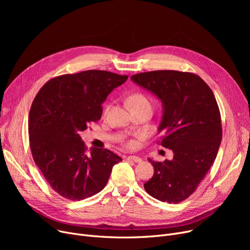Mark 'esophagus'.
<instances>
[{
    "mask_svg": "<svg viewBox=\"0 0 250 250\" xmlns=\"http://www.w3.org/2000/svg\"><path fill=\"white\" fill-rule=\"evenodd\" d=\"M126 159H127L128 161H134V162H136V163L142 162V159L140 158V157H138V156H128Z\"/></svg>",
    "mask_w": 250,
    "mask_h": 250,
    "instance_id": "1",
    "label": "esophagus"
}]
</instances>
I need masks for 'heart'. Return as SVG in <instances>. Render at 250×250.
<instances>
[{"instance_id":"b5f03b06","label":"heart","mask_w":250,"mask_h":250,"mask_svg":"<svg viewBox=\"0 0 250 250\" xmlns=\"http://www.w3.org/2000/svg\"><path fill=\"white\" fill-rule=\"evenodd\" d=\"M127 102H128L130 107L138 106V105H144V104L151 105L149 99H148L145 95H144V94L139 93V92H136V93H132V94H130V95L127 97ZM107 110H108V106L105 107V109H104V114H106ZM127 146H128V147H133V146H134V143H132V142L128 143Z\"/></svg>"}]
</instances>
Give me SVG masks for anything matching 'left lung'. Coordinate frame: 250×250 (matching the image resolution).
I'll return each mask as SVG.
<instances>
[{
	"label": "left lung",
	"mask_w": 250,
	"mask_h": 250,
	"mask_svg": "<svg viewBox=\"0 0 250 250\" xmlns=\"http://www.w3.org/2000/svg\"><path fill=\"white\" fill-rule=\"evenodd\" d=\"M130 79L162 100L157 143L173 152L170 161L149 160L154 175L144 188L161 202L180 203L195 191L218 154L222 122L215 95L200 76L189 72L152 71Z\"/></svg>",
	"instance_id": "8db88e82"
}]
</instances>
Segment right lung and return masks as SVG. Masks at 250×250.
<instances>
[{
    "label": "right lung",
    "mask_w": 250,
    "mask_h": 250,
    "mask_svg": "<svg viewBox=\"0 0 250 250\" xmlns=\"http://www.w3.org/2000/svg\"><path fill=\"white\" fill-rule=\"evenodd\" d=\"M127 78L100 70L65 74L50 79L36 94L28 120L30 150L62 198L81 201L98 193L123 160L107 149L89 151L79 134L100 120L102 102Z\"/></svg>",
    "instance_id": "right-lung-1"
}]
</instances>
